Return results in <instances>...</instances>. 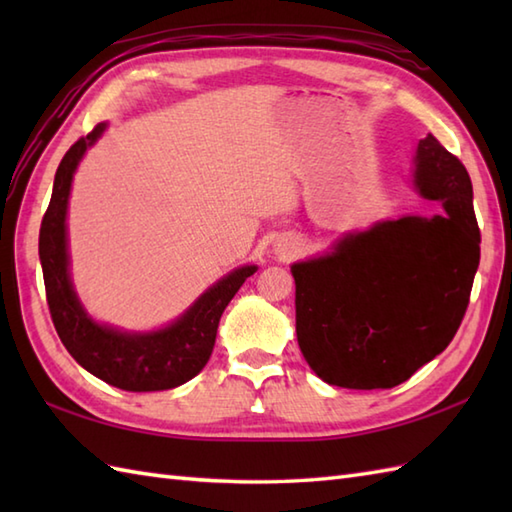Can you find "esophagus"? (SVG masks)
I'll use <instances>...</instances> for the list:
<instances>
[{"label": "esophagus", "instance_id": "1", "mask_svg": "<svg viewBox=\"0 0 512 512\" xmlns=\"http://www.w3.org/2000/svg\"><path fill=\"white\" fill-rule=\"evenodd\" d=\"M297 250H299V244H297V242H288V239H286L284 244H279V246H277V253H279L281 257H284V259L295 255Z\"/></svg>", "mask_w": 512, "mask_h": 512}]
</instances>
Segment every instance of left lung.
I'll list each match as a JSON object with an SVG mask.
<instances>
[{
  "label": "left lung",
  "instance_id": "left-lung-1",
  "mask_svg": "<svg viewBox=\"0 0 512 512\" xmlns=\"http://www.w3.org/2000/svg\"><path fill=\"white\" fill-rule=\"evenodd\" d=\"M413 162L416 189L447 215L378 222L290 266L301 354L328 385L405 383L447 350L469 306L480 266L471 178L431 134Z\"/></svg>",
  "mask_w": 512,
  "mask_h": 512
}]
</instances>
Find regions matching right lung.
<instances>
[{
    "label": "right lung",
    "mask_w": 512,
    "mask_h": 512,
    "mask_svg": "<svg viewBox=\"0 0 512 512\" xmlns=\"http://www.w3.org/2000/svg\"><path fill=\"white\" fill-rule=\"evenodd\" d=\"M107 123L76 140L63 156L39 231V259L52 323L65 350L83 369L125 391H162L187 383L209 363L217 325L235 292L257 266H239L202 292L176 321L154 332H127L94 321L76 297L68 253V200L74 171Z\"/></svg>",
    "instance_id": "right-lung-1"
}]
</instances>
